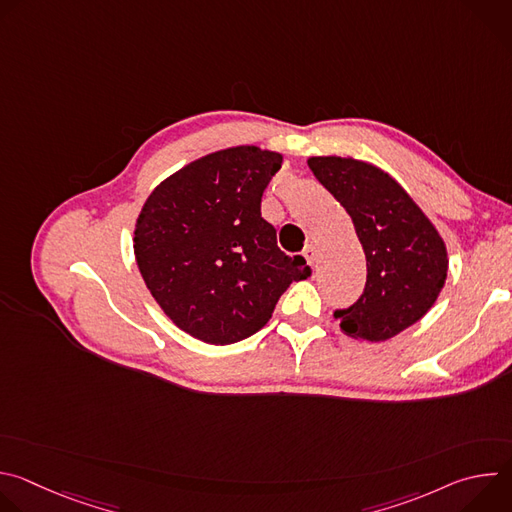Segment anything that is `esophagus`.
Returning <instances> with one entry per match:
<instances>
[{"label": "esophagus", "instance_id": "34e87169", "mask_svg": "<svg viewBox=\"0 0 512 512\" xmlns=\"http://www.w3.org/2000/svg\"><path fill=\"white\" fill-rule=\"evenodd\" d=\"M304 257H306V261H308L310 265H316V261H318V247H316V245H308V247L304 249Z\"/></svg>", "mask_w": 512, "mask_h": 512}]
</instances>
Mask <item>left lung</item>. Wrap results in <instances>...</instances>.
Masks as SVG:
<instances>
[{"label":"left lung","mask_w":512,"mask_h":512,"mask_svg":"<svg viewBox=\"0 0 512 512\" xmlns=\"http://www.w3.org/2000/svg\"><path fill=\"white\" fill-rule=\"evenodd\" d=\"M308 166L350 214L367 255L362 296L334 318L354 338H393L440 296L448 275L446 245L411 196L377 166L336 156L310 158Z\"/></svg>","instance_id":"8db88e82"}]
</instances>
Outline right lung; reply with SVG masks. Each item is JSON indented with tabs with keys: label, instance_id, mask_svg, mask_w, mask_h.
Returning <instances> with one entry per match:
<instances>
[{
	"label": "right lung",
	"instance_id": "1",
	"mask_svg": "<svg viewBox=\"0 0 512 512\" xmlns=\"http://www.w3.org/2000/svg\"><path fill=\"white\" fill-rule=\"evenodd\" d=\"M281 156L239 145L208 154L145 200L135 225L141 277L170 320L208 344H233L261 330L304 257L277 247L261 196Z\"/></svg>",
	"mask_w": 512,
	"mask_h": 512
}]
</instances>
